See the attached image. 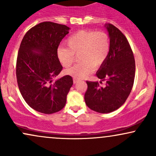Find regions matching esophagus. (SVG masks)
<instances>
[{"instance_id":"obj_1","label":"esophagus","mask_w":156,"mask_h":156,"mask_svg":"<svg viewBox=\"0 0 156 156\" xmlns=\"http://www.w3.org/2000/svg\"><path fill=\"white\" fill-rule=\"evenodd\" d=\"M78 81V78H73V83H76Z\"/></svg>"}]
</instances>
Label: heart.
<instances>
[{"mask_svg":"<svg viewBox=\"0 0 156 156\" xmlns=\"http://www.w3.org/2000/svg\"><path fill=\"white\" fill-rule=\"evenodd\" d=\"M68 48L60 46L57 56L64 67H70L78 56L80 63L66 71V73L80 79L98 68L108 58L111 48L110 37L106 32L100 31H79L69 36L66 40Z\"/></svg>","mask_w":156,"mask_h":156,"instance_id":"heart-1","label":"heart"}]
</instances>
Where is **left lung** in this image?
Returning a JSON list of instances; mask_svg holds the SVG:
<instances>
[{
    "label": "left lung",
    "instance_id": "left-lung-1",
    "mask_svg": "<svg viewBox=\"0 0 156 156\" xmlns=\"http://www.w3.org/2000/svg\"><path fill=\"white\" fill-rule=\"evenodd\" d=\"M105 26L111 40L110 52L96 73L98 78L105 80V87L87 80L84 95L87 106L102 114L114 112L124 104L133 88L136 69L133 53L125 36L114 25Z\"/></svg>",
    "mask_w": 156,
    "mask_h": 156
}]
</instances>
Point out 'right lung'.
I'll return each mask as SVG.
<instances>
[{"label":"right lung","instance_id":"add662e5","mask_svg":"<svg viewBox=\"0 0 156 156\" xmlns=\"http://www.w3.org/2000/svg\"><path fill=\"white\" fill-rule=\"evenodd\" d=\"M69 29L65 25L40 23L26 32L20 45L16 64L17 84L23 99L37 112L53 114L66 104L73 78L64 76L55 82L53 78L63 68L57 49Z\"/></svg>","mask_w":156,"mask_h":156}]
</instances>
